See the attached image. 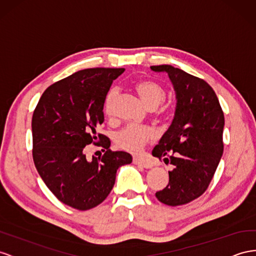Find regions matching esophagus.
<instances>
[{
  "label": "esophagus",
  "mask_w": 256,
  "mask_h": 256,
  "mask_svg": "<svg viewBox=\"0 0 256 256\" xmlns=\"http://www.w3.org/2000/svg\"><path fill=\"white\" fill-rule=\"evenodd\" d=\"M134 164H138V166H141V167L146 168V169H150L152 167H153V164H152L150 162L143 160V158H139V157H134Z\"/></svg>",
  "instance_id": "34e87169"
}]
</instances>
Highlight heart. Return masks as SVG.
<instances>
[{
  "instance_id": "obj_1",
  "label": "heart",
  "mask_w": 256,
  "mask_h": 256,
  "mask_svg": "<svg viewBox=\"0 0 256 256\" xmlns=\"http://www.w3.org/2000/svg\"><path fill=\"white\" fill-rule=\"evenodd\" d=\"M136 90L140 96L142 101L150 108H155L160 106L166 99V92L160 84L152 80H144L138 82L136 84ZM117 94L115 88L111 89L106 96L104 100V111L106 114L112 113L113 102ZM152 138L153 132L148 127L134 125L130 124L124 129H122L116 136V143L124 150L136 153Z\"/></svg>"
}]
</instances>
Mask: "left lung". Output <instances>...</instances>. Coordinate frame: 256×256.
Returning a JSON list of instances; mask_svg holds the SVG:
<instances>
[{"label":"left lung","mask_w":256,"mask_h":256,"mask_svg":"<svg viewBox=\"0 0 256 256\" xmlns=\"http://www.w3.org/2000/svg\"><path fill=\"white\" fill-rule=\"evenodd\" d=\"M164 72L176 92V112L171 125L154 148V157L174 166L169 183L156 192L160 202L181 206L202 196L223 155L224 114L208 82L169 64L153 66Z\"/></svg>","instance_id":"1"}]
</instances>
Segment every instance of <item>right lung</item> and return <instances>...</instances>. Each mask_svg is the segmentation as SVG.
Returning a JSON list of instances; mask_svg holds the SVG:
<instances>
[{
  "label": "right lung",
  "instance_id": "right-lung-1",
  "mask_svg": "<svg viewBox=\"0 0 256 256\" xmlns=\"http://www.w3.org/2000/svg\"><path fill=\"white\" fill-rule=\"evenodd\" d=\"M125 68H85L54 82L40 96L32 117L33 160L40 176L61 202L78 210L100 204L111 192L117 169L131 164L126 152L96 128L112 82ZM101 140L107 152L88 160L84 146Z\"/></svg>",
  "mask_w": 256,
  "mask_h": 256
}]
</instances>
